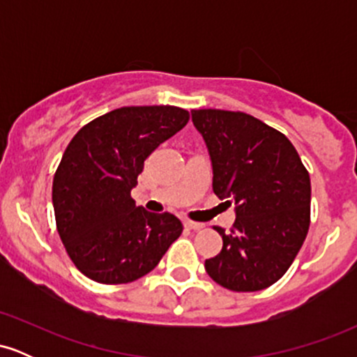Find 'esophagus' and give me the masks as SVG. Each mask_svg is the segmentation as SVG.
Returning a JSON list of instances; mask_svg holds the SVG:
<instances>
[{"label": "esophagus", "instance_id": "obj_1", "mask_svg": "<svg viewBox=\"0 0 357 357\" xmlns=\"http://www.w3.org/2000/svg\"><path fill=\"white\" fill-rule=\"evenodd\" d=\"M184 227L190 228V230H202V228H204V225L196 223V221H191V220H186L184 221Z\"/></svg>", "mask_w": 357, "mask_h": 357}]
</instances>
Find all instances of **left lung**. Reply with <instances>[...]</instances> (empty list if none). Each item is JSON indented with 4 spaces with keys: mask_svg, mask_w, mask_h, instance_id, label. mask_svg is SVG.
<instances>
[{
    "mask_svg": "<svg viewBox=\"0 0 357 357\" xmlns=\"http://www.w3.org/2000/svg\"><path fill=\"white\" fill-rule=\"evenodd\" d=\"M213 165V191L235 204L223 248L204 261L216 284L257 292L284 277L310 225V178L292 142L245 112L191 110Z\"/></svg>",
    "mask_w": 357,
    "mask_h": 357,
    "instance_id": "obj_1",
    "label": "left lung"
}]
</instances>
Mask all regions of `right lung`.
Returning a JSON list of instances; mask_svg holds the SVG:
<instances>
[{"label": "right lung", "mask_w": 357, "mask_h": 357, "mask_svg": "<svg viewBox=\"0 0 357 357\" xmlns=\"http://www.w3.org/2000/svg\"><path fill=\"white\" fill-rule=\"evenodd\" d=\"M190 121L174 105L121 107L73 136L55 176L56 230L77 268L99 284H129L149 273L183 233L171 213L136 206L130 190L144 161Z\"/></svg>", "instance_id": "right-lung-1"}]
</instances>
